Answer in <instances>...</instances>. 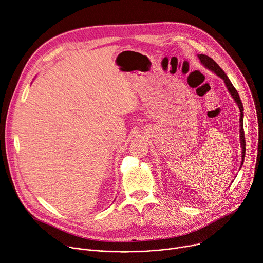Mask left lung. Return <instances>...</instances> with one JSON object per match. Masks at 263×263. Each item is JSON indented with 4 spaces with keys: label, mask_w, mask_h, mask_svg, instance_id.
Instances as JSON below:
<instances>
[{
    "label": "left lung",
    "mask_w": 263,
    "mask_h": 263,
    "mask_svg": "<svg viewBox=\"0 0 263 263\" xmlns=\"http://www.w3.org/2000/svg\"><path fill=\"white\" fill-rule=\"evenodd\" d=\"M198 59L200 61V63L205 67L208 68L209 70H211L212 72H214L216 76H218L220 79L223 80L224 84H226V87L228 89V91L230 92L231 97L233 98V100L235 101V103L237 104L238 108H239L240 110V121H239V138H240V146H241V164H240V168L243 164V160H245V157H246V138H245V131H243V105L241 103V100H240V97L239 94H238L237 90L234 88V86L232 85L231 81L229 80L228 76L223 72V70L218 66V64L215 62L213 59H211L210 57L208 55H204V54H198ZM239 168V170H240Z\"/></svg>",
    "instance_id": "8db88e82"
}]
</instances>
